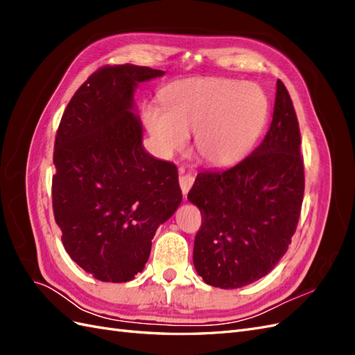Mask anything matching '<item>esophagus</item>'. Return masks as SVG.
Instances as JSON below:
<instances>
[{"label":"esophagus","instance_id":"1","mask_svg":"<svg viewBox=\"0 0 355 355\" xmlns=\"http://www.w3.org/2000/svg\"><path fill=\"white\" fill-rule=\"evenodd\" d=\"M179 185H180L182 192H184V196H187L188 191L191 189V187L194 185V176H192V175H182L179 178Z\"/></svg>","mask_w":355,"mask_h":355}]
</instances>
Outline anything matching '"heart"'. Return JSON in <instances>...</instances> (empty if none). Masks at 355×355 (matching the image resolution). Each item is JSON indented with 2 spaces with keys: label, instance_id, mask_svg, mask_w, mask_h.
Wrapping results in <instances>:
<instances>
[{
  "label": "heart",
  "instance_id": "obj_1",
  "mask_svg": "<svg viewBox=\"0 0 355 355\" xmlns=\"http://www.w3.org/2000/svg\"><path fill=\"white\" fill-rule=\"evenodd\" d=\"M164 110L148 106L144 120L161 154L184 151L196 135V154L209 166L227 167L252 151L270 114L256 84L228 78H188L161 93Z\"/></svg>",
  "mask_w": 355,
  "mask_h": 355
}]
</instances>
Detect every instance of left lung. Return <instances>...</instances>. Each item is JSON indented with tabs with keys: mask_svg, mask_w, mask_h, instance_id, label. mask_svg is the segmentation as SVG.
<instances>
[{
	"mask_svg": "<svg viewBox=\"0 0 355 355\" xmlns=\"http://www.w3.org/2000/svg\"><path fill=\"white\" fill-rule=\"evenodd\" d=\"M304 189L299 123L278 80L262 144L231 168L198 173L188 194L201 211L192 257L204 283L239 288L270 272L292 241Z\"/></svg>",
	"mask_w": 355,
	"mask_h": 355,
	"instance_id": "left-lung-1",
	"label": "left lung"
}]
</instances>
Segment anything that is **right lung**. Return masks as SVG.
<instances>
[{
	"mask_svg": "<svg viewBox=\"0 0 355 355\" xmlns=\"http://www.w3.org/2000/svg\"><path fill=\"white\" fill-rule=\"evenodd\" d=\"M164 71L103 67L69 101L58 128L53 211L71 259L101 282L141 272L161 223L182 201L178 167L149 155L135 112L139 83Z\"/></svg>",
	"mask_w": 355,
	"mask_h": 355,
	"instance_id": "add662e5",
	"label": "right lung"
}]
</instances>
